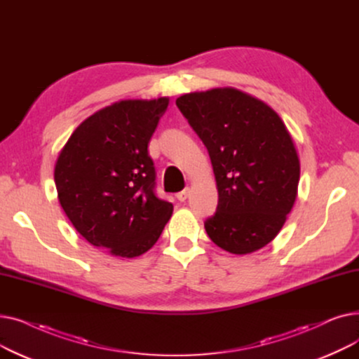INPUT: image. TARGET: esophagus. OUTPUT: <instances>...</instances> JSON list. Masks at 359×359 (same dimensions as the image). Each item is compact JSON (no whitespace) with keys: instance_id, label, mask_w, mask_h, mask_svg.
Returning <instances> with one entry per match:
<instances>
[{"instance_id":"1","label":"esophagus","mask_w":359,"mask_h":359,"mask_svg":"<svg viewBox=\"0 0 359 359\" xmlns=\"http://www.w3.org/2000/svg\"><path fill=\"white\" fill-rule=\"evenodd\" d=\"M189 192H191L189 187H186V189H183L182 192L177 194V199H179L180 202H184L187 198H189Z\"/></svg>"}]
</instances>
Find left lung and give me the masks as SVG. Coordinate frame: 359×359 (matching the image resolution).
Here are the masks:
<instances>
[{
    "label": "left lung",
    "mask_w": 359,
    "mask_h": 359,
    "mask_svg": "<svg viewBox=\"0 0 359 359\" xmlns=\"http://www.w3.org/2000/svg\"><path fill=\"white\" fill-rule=\"evenodd\" d=\"M210 153L218 189L210 238L249 255L271 243L298 195L299 158L278 113L234 87L187 93L176 100Z\"/></svg>",
    "instance_id": "left-lung-1"
}]
</instances>
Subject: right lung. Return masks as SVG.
Returning <instances> with one entry per match:
<instances>
[{"label":"right lung","instance_id":"1","mask_svg":"<svg viewBox=\"0 0 359 359\" xmlns=\"http://www.w3.org/2000/svg\"><path fill=\"white\" fill-rule=\"evenodd\" d=\"M170 99L121 100L93 113L55 163L56 192L68 219L90 244L111 256L148 252L173 214L154 194L148 142Z\"/></svg>","mask_w":359,"mask_h":359}]
</instances>
